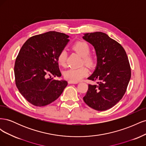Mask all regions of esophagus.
Instances as JSON below:
<instances>
[{
    "instance_id": "34e87169",
    "label": "esophagus",
    "mask_w": 146,
    "mask_h": 146,
    "mask_svg": "<svg viewBox=\"0 0 146 146\" xmlns=\"http://www.w3.org/2000/svg\"><path fill=\"white\" fill-rule=\"evenodd\" d=\"M69 84H77L78 83L77 82H72V81H69L68 82Z\"/></svg>"
}]
</instances>
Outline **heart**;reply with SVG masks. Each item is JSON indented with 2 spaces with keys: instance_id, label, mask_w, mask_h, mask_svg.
I'll list each match as a JSON object with an SVG mask.
<instances>
[{
  "instance_id": "1",
  "label": "heart",
  "mask_w": 146,
  "mask_h": 146,
  "mask_svg": "<svg viewBox=\"0 0 146 146\" xmlns=\"http://www.w3.org/2000/svg\"><path fill=\"white\" fill-rule=\"evenodd\" d=\"M73 50L81 57L83 63L88 67H93L96 64V59L95 56L90 55V47L85 42L78 41L72 46ZM67 58V52L66 50H62L57 57V62L60 66H64L66 64ZM89 71L86 68L82 66L79 68H69L64 72V77L66 79L72 82H78L88 75Z\"/></svg>"
}]
</instances>
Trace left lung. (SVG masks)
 Instances as JSON below:
<instances>
[{"instance_id":"left-lung-1","label":"left lung","mask_w":146,"mask_h":146,"mask_svg":"<svg viewBox=\"0 0 146 146\" xmlns=\"http://www.w3.org/2000/svg\"><path fill=\"white\" fill-rule=\"evenodd\" d=\"M83 39L94 47L97 56L96 69L88 79L98 82L88 85L83 100L92 109L105 111L125 94L131 77L129 61L124 48L106 33H85Z\"/></svg>"}]
</instances>
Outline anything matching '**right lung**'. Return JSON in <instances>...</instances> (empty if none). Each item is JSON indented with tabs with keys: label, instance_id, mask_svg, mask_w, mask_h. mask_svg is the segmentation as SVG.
Instances as JSON below:
<instances>
[{
	"label": "right lung",
	"instance_id": "1",
	"mask_svg": "<svg viewBox=\"0 0 146 146\" xmlns=\"http://www.w3.org/2000/svg\"><path fill=\"white\" fill-rule=\"evenodd\" d=\"M64 33L48 32L27 39L21 47L15 64L16 85L29 102L43 107L58 99L67 86L61 77L57 57L70 41ZM50 76V78H48Z\"/></svg>",
	"mask_w": 146,
	"mask_h": 146
}]
</instances>
